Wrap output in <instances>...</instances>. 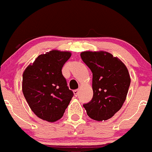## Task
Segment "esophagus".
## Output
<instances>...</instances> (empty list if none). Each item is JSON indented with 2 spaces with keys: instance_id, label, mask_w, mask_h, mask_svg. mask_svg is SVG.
I'll use <instances>...</instances> for the list:
<instances>
[{
  "instance_id": "34e87169",
  "label": "esophagus",
  "mask_w": 152,
  "mask_h": 152,
  "mask_svg": "<svg viewBox=\"0 0 152 152\" xmlns=\"http://www.w3.org/2000/svg\"><path fill=\"white\" fill-rule=\"evenodd\" d=\"M73 92H74V94L75 96H77L78 95H79V90H77H77H74Z\"/></svg>"
}]
</instances>
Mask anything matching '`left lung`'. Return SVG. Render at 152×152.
<instances>
[{
	"mask_svg": "<svg viewBox=\"0 0 152 152\" xmlns=\"http://www.w3.org/2000/svg\"><path fill=\"white\" fill-rule=\"evenodd\" d=\"M80 56L93 74V98L83 107L92 119H109L126 99L131 80L127 68L118 58L104 51H85Z\"/></svg>",
	"mask_w": 152,
	"mask_h": 152,
	"instance_id": "8db88e82",
	"label": "left lung"
}]
</instances>
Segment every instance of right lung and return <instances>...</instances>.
I'll list each match as a JSON object with an SVG mask.
<instances>
[{
	"label": "right lung",
	"mask_w": 152,
	"mask_h": 152,
	"mask_svg": "<svg viewBox=\"0 0 152 152\" xmlns=\"http://www.w3.org/2000/svg\"><path fill=\"white\" fill-rule=\"evenodd\" d=\"M71 55L56 50L39 55L23 72V95L41 119L49 122L60 119L74 95L61 71Z\"/></svg>",
	"instance_id": "add662e5"
}]
</instances>
